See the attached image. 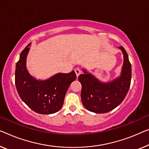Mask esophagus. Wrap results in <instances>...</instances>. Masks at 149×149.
<instances>
[{"label": "esophagus", "instance_id": "esophagus-1", "mask_svg": "<svg viewBox=\"0 0 149 149\" xmlns=\"http://www.w3.org/2000/svg\"><path fill=\"white\" fill-rule=\"evenodd\" d=\"M75 74H76L77 77L79 75V74H81V70H79V68H77L75 70Z\"/></svg>", "mask_w": 149, "mask_h": 149}]
</instances>
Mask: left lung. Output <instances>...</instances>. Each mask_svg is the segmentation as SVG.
I'll return each mask as SVG.
<instances>
[{
	"label": "left lung",
	"mask_w": 149,
	"mask_h": 149,
	"mask_svg": "<svg viewBox=\"0 0 149 149\" xmlns=\"http://www.w3.org/2000/svg\"><path fill=\"white\" fill-rule=\"evenodd\" d=\"M124 57L120 75L108 82H102L94 75L83 70L78 80L81 84V99L86 109L103 114L114 109L124 100L130 88L132 69L128 56L123 47H118Z\"/></svg>",
	"instance_id": "obj_1"
}]
</instances>
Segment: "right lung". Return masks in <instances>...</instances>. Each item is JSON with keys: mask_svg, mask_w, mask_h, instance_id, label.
<instances>
[{"mask_svg": "<svg viewBox=\"0 0 149 149\" xmlns=\"http://www.w3.org/2000/svg\"><path fill=\"white\" fill-rule=\"evenodd\" d=\"M30 43L20 54L16 64L15 86L20 97L31 109L41 114H51L61 109L70 84L76 79L74 71L58 74L45 80L31 75L26 66Z\"/></svg>", "mask_w": 149, "mask_h": 149, "instance_id": "right-lung-1", "label": "right lung"}]
</instances>
